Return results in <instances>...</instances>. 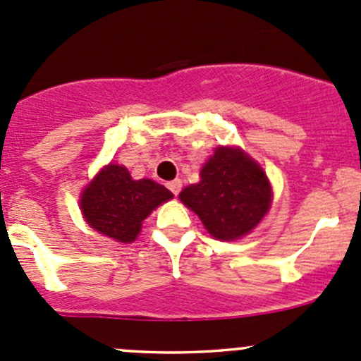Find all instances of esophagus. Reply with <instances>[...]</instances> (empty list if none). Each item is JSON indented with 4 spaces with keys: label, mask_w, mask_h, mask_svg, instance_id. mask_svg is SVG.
Masks as SVG:
<instances>
[{
    "label": "esophagus",
    "mask_w": 361,
    "mask_h": 361,
    "mask_svg": "<svg viewBox=\"0 0 361 361\" xmlns=\"http://www.w3.org/2000/svg\"><path fill=\"white\" fill-rule=\"evenodd\" d=\"M168 188L171 190V193H174V195H178V193H180V190H181V180H173V181H169Z\"/></svg>",
    "instance_id": "esophagus-1"
}]
</instances>
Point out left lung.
<instances>
[{"label": "left lung", "instance_id": "8db88e82", "mask_svg": "<svg viewBox=\"0 0 361 361\" xmlns=\"http://www.w3.org/2000/svg\"><path fill=\"white\" fill-rule=\"evenodd\" d=\"M180 199L214 238L236 240L260 223L272 192L257 162L238 149L221 147L202 168L200 183L185 188Z\"/></svg>", "mask_w": 361, "mask_h": 361}]
</instances>
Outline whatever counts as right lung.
Returning <instances> with one entry per match:
<instances>
[{"label":"right lung","mask_w":361,"mask_h":361,"mask_svg":"<svg viewBox=\"0 0 361 361\" xmlns=\"http://www.w3.org/2000/svg\"><path fill=\"white\" fill-rule=\"evenodd\" d=\"M173 193L152 180H132L128 169L109 164L82 193L85 221L102 235L121 243L137 238L142 221Z\"/></svg>","instance_id":"obj_1"}]
</instances>
